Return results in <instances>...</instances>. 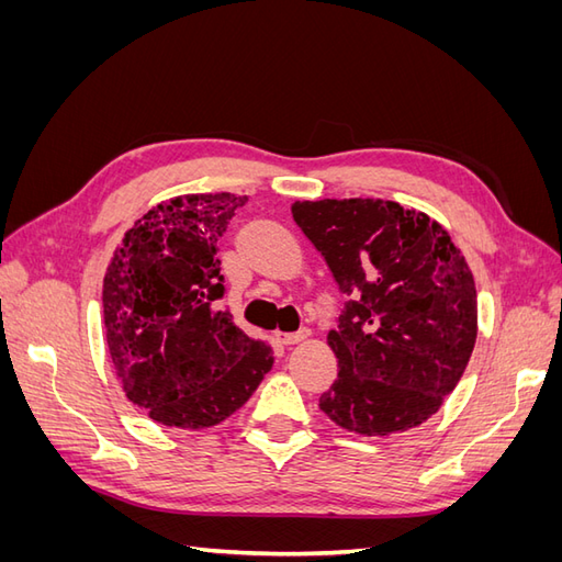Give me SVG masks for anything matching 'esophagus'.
Instances as JSON below:
<instances>
[{"instance_id": "esophagus-1", "label": "esophagus", "mask_w": 562, "mask_h": 562, "mask_svg": "<svg viewBox=\"0 0 562 562\" xmlns=\"http://www.w3.org/2000/svg\"><path fill=\"white\" fill-rule=\"evenodd\" d=\"M310 337H312V333L307 328H302L297 333H277V339H279L281 345H300V342H304V339H310Z\"/></svg>"}]
</instances>
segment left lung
Listing matches in <instances>:
<instances>
[{
	"mask_svg": "<svg viewBox=\"0 0 562 562\" xmlns=\"http://www.w3.org/2000/svg\"><path fill=\"white\" fill-rule=\"evenodd\" d=\"M293 220L349 297L328 333L339 370L318 407L361 436L427 422L475 345L479 307L464 255L429 215L396 201H295Z\"/></svg>",
	"mask_w": 562,
	"mask_h": 562,
	"instance_id": "obj_1",
	"label": "left lung"
}]
</instances>
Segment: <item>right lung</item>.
<instances>
[{"mask_svg": "<svg viewBox=\"0 0 562 562\" xmlns=\"http://www.w3.org/2000/svg\"><path fill=\"white\" fill-rule=\"evenodd\" d=\"M246 201L229 192L164 201L126 232L108 267L103 316L116 378L166 427L225 422L274 363L271 347L220 310L217 241Z\"/></svg>", "mask_w": 562, "mask_h": 562, "instance_id": "1", "label": "right lung"}]
</instances>
